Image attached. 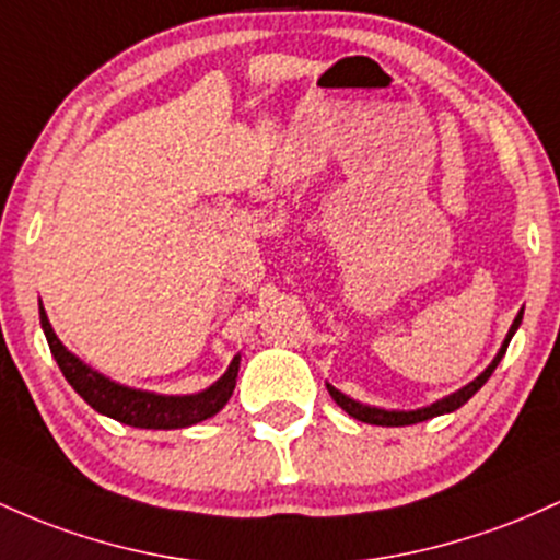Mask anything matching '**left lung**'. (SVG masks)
<instances>
[{
    "mask_svg": "<svg viewBox=\"0 0 560 560\" xmlns=\"http://www.w3.org/2000/svg\"><path fill=\"white\" fill-rule=\"evenodd\" d=\"M521 317H524V310H521V312H518V317L513 319L511 330H508V338H505V343H502V349L498 351V357H494L492 364H489V368L483 370V373L479 375V378H476L474 383H468V386H463L460 392H455V394H450V397H444L442 401H433L431 407H423V410H410V412H399V410H378V407H368V405H360V401L349 399L347 394L336 392V388L328 386L330 397L336 399V405L341 407V410H347L351 418L362 420V423H370V425H412V423H420V420H429V418L444 416V412H452V410H457V407H463V405H466V401H468L470 397H474L476 392H479V388L483 386V383L489 381V375L494 373V368H498V364H500L502 354H505L508 343H511L513 332H516V328H518V325H521Z\"/></svg>",
    "mask_w": 560,
    "mask_h": 560,
    "instance_id": "8db88e82",
    "label": "left lung"
}]
</instances>
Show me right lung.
I'll return each mask as SVG.
<instances>
[{"label":"right lung","instance_id":"obj_1","mask_svg":"<svg viewBox=\"0 0 560 560\" xmlns=\"http://www.w3.org/2000/svg\"><path fill=\"white\" fill-rule=\"evenodd\" d=\"M39 317L49 351H52L55 362H58L66 381L77 388V394L86 401V405L94 407L97 412H103V416L118 420V423L153 431L187 429V425L217 416V412L228 405L232 392H235L237 364H241L237 357L232 360L228 373H224L222 378L213 383L211 388H206V392L192 394V397H161V394L137 392V388L113 383L105 378V375H100L97 370L86 368L79 357H73L71 351L62 347L44 310H39Z\"/></svg>","mask_w":560,"mask_h":560}]
</instances>
